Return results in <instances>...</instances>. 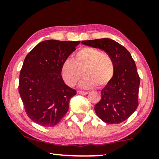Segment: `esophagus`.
<instances>
[{
	"mask_svg": "<svg viewBox=\"0 0 159 159\" xmlns=\"http://www.w3.org/2000/svg\"><path fill=\"white\" fill-rule=\"evenodd\" d=\"M88 92H85V91H82V90H78L77 94L80 95H88Z\"/></svg>",
	"mask_w": 159,
	"mask_h": 159,
	"instance_id": "34e87169",
	"label": "esophagus"
}]
</instances>
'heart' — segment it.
Segmentation results:
<instances>
[{
  "label": "heart",
  "mask_w": 159,
  "mask_h": 159,
  "mask_svg": "<svg viewBox=\"0 0 159 159\" xmlns=\"http://www.w3.org/2000/svg\"><path fill=\"white\" fill-rule=\"evenodd\" d=\"M114 71V62L111 56L91 47L80 49L72 61L66 60L61 67V75L67 85L75 86L84 75L85 77L80 83V87L86 89L95 85L98 88L107 85L111 81Z\"/></svg>",
  "instance_id": "1"
}]
</instances>
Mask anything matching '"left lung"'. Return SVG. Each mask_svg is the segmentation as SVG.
Masks as SVG:
<instances>
[{
    "instance_id": "obj_1",
    "label": "left lung",
    "mask_w": 159,
    "mask_h": 159,
    "mask_svg": "<svg viewBox=\"0 0 159 159\" xmlns=\"http://www.w3.org/2000/svg\"><path fill=\"white\" fill-rule=\"evenodd\" d=\"M82 43L103 50L114 60V75L101 90V99L95 106V111L105 123L123 122L138 106L140 77L134 61L125 47L111 39L84 40Z\"/></svg>"
}]
</instances>
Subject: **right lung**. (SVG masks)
Masks as SVG:
<instances>
[{
    "label": "right lung",
    "mask_w": 159,
    "mask_h": 159,
    "mask_svg": "<svg viewBox=\"0 0 159 159\" xmlns=\"http://www.w3.org/2000/svg\"><path fill=\"white\" fill-rule=\"evenodd\" d=\"M80 41L48 40L36 45L24 61L19 92L27 116L43 127H53L69 109L77 94L64 83L61 67Z\"/></svg>",
    "instance_id": "right-lung-1"
}]
</instances>
